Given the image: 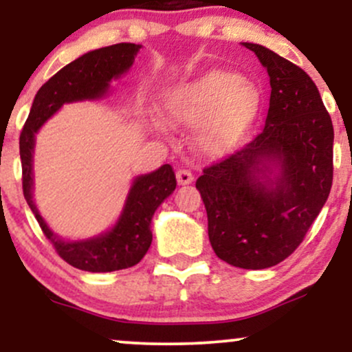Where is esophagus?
<instances>
[{
	"label": "esophagus",
	"mask_w": 352,
	"mask_h": 352,
	"mask_svg": "<svg viewBox=\"0 0 352 352\" xmlns=\"http://www.w3.org/2000/svg\"><path fill=\"white\" fill-rule=\"evenodd\" d=\"M177 182H179V185H188L193 182V173L190 170H185V168H180V170H177Z\"/></svg>",
	"instance_id": "1"
}]
</instances>
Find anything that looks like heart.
Instances as JSON below:
<instances>
[{
	"instance_id": "obj_1",
	"label": "heart",
	"mask_w": 352,
	"mask_h": 352,
	"mask_svg": "<svg viewBox=\"0 0 352 352\" xmlns=\"http://www.w3.org/2000/svg\"><path fill=\"white\" fill-rule=\"evenodd\" d=\"M260 106L250 82L228 71H210L173 89L165 99L162 119L168 125H195L197 144L207 155L232 151L252 125Z\"/></svg>"
}]
</instances>
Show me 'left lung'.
Masks as SVG:
<instances>
[{"instance_id": "obj_1", "label": "left lung", "mask_w": 352, "mask_h": 352, "mask_svg": "<svg viewBox=\"0 0 352 352\" xmlns=\"http://www.w3.org/2000/svg\"><path fill=\"white\" fill-rule=\"evenodd\" d=\"M270 76L265 129L197 180L208 238L220 260L243 270L281 263L305 240L333 185L331 117L296 64L243 43Z\"/></svg>"}]
</instances>
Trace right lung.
Returning a JSON list of instances; mask_svg holds the SVG:
<instances>
[{
    "instance_id": "1",
    "label": "right lung",
    "mask_w": 352,
    "mask_h": 352,
    "mask_svg": "<svg viewBox=\"0 0 352 352\" xmlns=\"http://www.w3.org/2000/svg\"><path fill=\"white\" fill-rule=\"evenodd\" d=\"M140 44L119 43L80 56L43 84L19 135L23 193L47 240L66 263L91 273H107L139 263L152 243V217L157 207L175 190L177 180L168 164L137 177L114 228L96 238L66 241L51 232L33 201L34 135L66 102L102 98L112 78H119L134 63Z\"/></svg>"
}]
</instances>
